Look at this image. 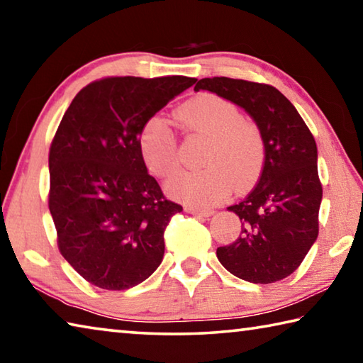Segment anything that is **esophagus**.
<instances>
[{
	"instance_id": "1",
	"label": "esophagus",
	"mask_w": 363,
	"mask_h": 363,
	"mask_svg": "<svg viewBox=\"0 0 363 363\" xmlns=\"http://www.w3.org/2000/svg\"><path fill=\"white\" fill-rule=\"evenodd\" d=\"M186 211L190 213V214H196V216H205V218L214 214V210H211V208H199V206H194V205H187Z\"/></svg>"
}]
</instances>
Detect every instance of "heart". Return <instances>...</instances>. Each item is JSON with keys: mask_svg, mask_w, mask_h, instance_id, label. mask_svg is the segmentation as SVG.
<instances>
[{"mask_svg": "<svg viewBox=\"0 0 363 363\" xmlns=\"http://www.w3.org/2000/svg\"><path fill=\"white\" fill-rule=\"evenodd\" d=\"M176 120L190 134L208 138L203 169L177 173L167 182L171 196L205 206L223 199L232 187L247 189L259 176L266 144L255 121L243 118L235 104L213 93L190 97L176 110ZM139 149L152 174L167 177L179 167L176 136L163 120L153 118L139 134Z\"/></svg>", "mask_w": 363, "mask_h": 363, "instance_id": "1", "label": "heart"}]
</instances>
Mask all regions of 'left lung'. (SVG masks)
Segmentation results:
<instances>
[{
	"label": "left lung",
	"mask_w": 363,
	"mask_h": 363,
	"mask_svg": "<svg viewBox=\"0 0 363 363\" xmlns=\"http://www.w3.org/2000/svg\"><path fill=\"white\" fill-rule=\"evenodd\" d=\"M206 89L253 116L266 144L259 181L240 203L227 208L242 220L240 237L219 247V262L251 284H274L291 275L318 235L322 182L317 145L293 104L266 83L227 77L203 78Z\"/></svg>",
	"instance_id": "obj_1"
}]
</instances>
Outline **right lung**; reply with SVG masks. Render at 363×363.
Listing matches in <instances>:
<instances>
[{
	"label": "right lung",
	"mask_w": 363,
	"mask_h": 363,
	"mask_svg": "<svg viewBox=\"0 0 363 363\" xmlns=\"http://www.w3.org/2000/svg\"><path fill=\"white\" fill-rule=\"evenodd\" d=\"M196 82L106 77L79 91L49 149V211L67 262L104 290L121 291L162 264L164 230L182 206L147 173L144 125Z\"/></svg>",
	"instance_id": "obj_1"
}]
</instances>
